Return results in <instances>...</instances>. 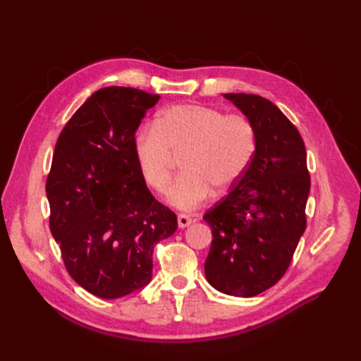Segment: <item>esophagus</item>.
<instances>
[{"instance_id": "1", "label": "esophagus", "mask_w": 361, "mask_h": 361, "mask_svg": "<svg viewBox=\"0 0 361 361\" xmlns=\"http://www.w3.org/2000/svg\"><path fill=\"white\" fill-rule=\"evenodd\" d=\"M192 223V218L190 216V215H187V214H179L178 215V224H179V227H188L190 224Z\"/></svg>"}]
</instances>
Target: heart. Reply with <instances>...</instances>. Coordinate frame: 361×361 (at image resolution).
Wrapping results in <instances>:
<instances>
[{"label":"heart","instance_id":"heart-1","mask_svg":"<svg viewBox=\"0 0 361 361\" xmlns=\"http://www.w3.org/2000/svg\"><path fill=\"white\" fill-rule=\"evenodd\" d=\"M257 149V134L243 114H226L214 106L179 104L162 110L155 126L141 128L134 155L147 187L167 191L174 159L182 155V174L169 192V202L190 211L211 195L232 190L244 178Z\"/></svg>","mask_w":361,"mask_h":361}]
</instances>
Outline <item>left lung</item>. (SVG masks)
Instances as JSON below:
<instances>
[{
    "instance_id": "1",
    "label": "left lung",
    "mask_w": 361,
    "mask_h": 361,
    "mask_svg": "<svg viewBox=\"0 0 361 361\" xmlns=\"http://www.w3.org/2000/svg\"><path fill=\"white\" fill-rule=\"evenodd\" d=\"M253 122L257 149L244 178L203 220L212 228L204 262L211 286L233 297H256L285 276L305 231L310 176L304 141L265 97L226 93Z\"/></svg>"
}]
</instances>
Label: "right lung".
<instances>
[{"label":"right lung","instance_id":"obj_1","mask_svg":"<svg viewBox=\"0 0 361 361\" xmlns=\"http://www.w3.org/2000/svg\"><path fill=\"white\" fill-rule=\"evenodd\" d=\"M159 94L94 92L63 128L47 179L49 228L69 276L113 300L149 285L155 245L178 228L135 162V133Z\"/></svg>","mask_w":361,"mask_h":361}]
</instances>
